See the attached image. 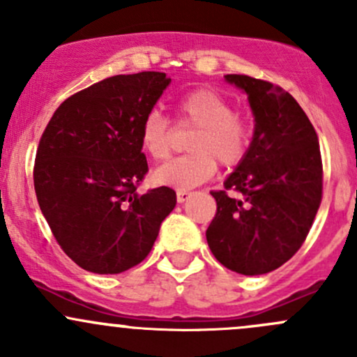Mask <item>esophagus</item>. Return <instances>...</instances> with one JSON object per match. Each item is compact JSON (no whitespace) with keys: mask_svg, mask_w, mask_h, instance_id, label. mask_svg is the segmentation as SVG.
Listing matches in <instances>:
<instances>
[{"mask_svg":"<svg viewBox=\"0 0 357 357\" xmlns=\"http://www.w3.org/2000/svg\"><path fill=\"white\" fill-rule=\"evenodd\" d=\"M189 197H190V192H187V190H177V201H178V203H185Z\"/></svg>","mask_w":357,"mask_h":357,"instance_id":"1","label":"esophagus"}]
</instances>
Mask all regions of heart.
<instances>
[{
  "instance_id": "heart-1",
  "label": "heart",
  "mask_w": 357,
  "mask_h": 357,
  "mask_svg": "<svg viewBox=\"0 0 357 357\" xmlns=\"http://www.w3.org/2000/svg\"><path fill=\"white\" fill-rule=\"evenodd\" d=\"M180 125H192L196 130L189 137L190 154L178 156L156 168L153 180L160 185L189 190L215 175L216 161L234 167L248 153L251 144V125L235 115L232 105L211 89H194L177 102ZM142 149L161 161L168 158L174 144V127L165 115L153 109L144 116L139 130Z\"/></svg>"
}]
</instances>
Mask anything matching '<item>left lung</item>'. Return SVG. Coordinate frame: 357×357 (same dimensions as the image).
Masks as SVG:
<instances>
[{
	"instance_id": "obj_1",
	"label": "left lung",
	"mask_w": 357,
	"mask_h": 357,
	"mask_svg": "<svg viewBox=\"0 0 357 357\" xmlns=\"http://www.w3.org/2000/svg\"><path fill=\"white\" fill-rule=\"evenodd\" d=\"M248 94L255 134L245 156L213 190L216 215L206 230L209 249L229 270L263 275L299 251L321 203L318 135L299 102L282 87L248 75H225Z\"/></svg>"
}]
</instances>
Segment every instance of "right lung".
I'll return each instance as SVG.
<instances>
[{
	"label": "right lung",
	"mask_w": 357,
	"mask_h": 357,
	"mask_svg": "<svg viewBox=\"0 0 357 357\" xmlns=\"http://www.w3.org/2000/svg\"><path fill=\"white\" fill-rule=\"evenodd\" d=\"M172 79L163 72L115 75L65 99L39 141L34 189L65 255L99 275L122 273L151 251L177 204L170 187L146 194L139 130Z\"/></svg>",
	"instance_id": "1"
}]
</instances>
